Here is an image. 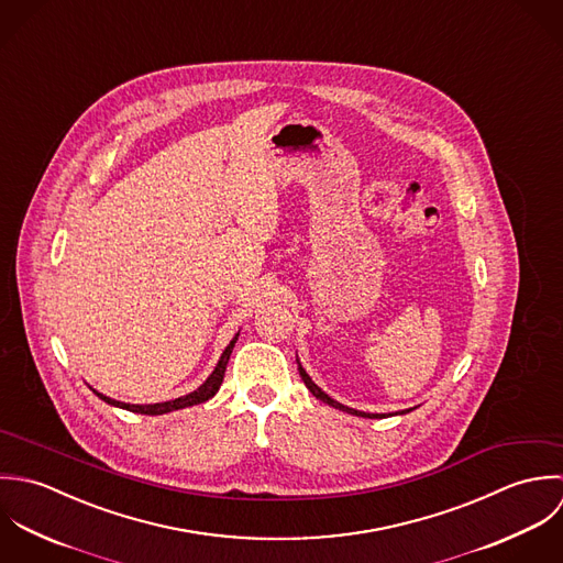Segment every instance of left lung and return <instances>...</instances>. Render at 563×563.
<instances>
[{"label": "left lung", "instance_id": "left-lung-1", "mask_svg": "<svg viewBox=\"0 0 563 563\" xmlns=\"http://www.w3.org/2000/svg\"><path fill=\"white\" fill-rule=\"evenodd\" d=\"M298 369H300V376H302V380H305V385L309 387V391L318 398V400H322V402H327V405H331V407H335V409H339V411H345V413H352V416H358V418H385L383 413H365V411H356V409H350V407H345V405H341V402H338V400H333L329 394H324L313 380H311V376L305 372V367L300 365V361H298ZM416 409V407H413ZM411 409H405V411H398L400 416L402 413H409Z\"/></svg>", "mask_w": 563, "mask_h": 563}]
</instances>
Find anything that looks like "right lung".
I'll use <instances>...</instances> for the list:
<instances>
[{"label": "right lung", "instance_id": "obj_1", "mask_svg": "<svg viewBox=\"0 0 563 563\" xmlns=\"http://www.w3.org/2000/svg\"><path fill=\"white\" fill-rule=\"evenodd\" d=\"M236 338H239V333L225 345V350L222 352V356H220L216 369L211 372V376H209L196 391H191V394H187V396H180V398H176V400L156 402V405H128V402L113 400V398H109V396H104V394H100V391H96V389H93V394H96L98 398H102L104 402L113 405V407L132 411V413H143V416H163V413H169V411H178V409H185V407H194V405L207 402L209 398H213V396L218 394V389H220V385H222V380H224L225 365H228V358H230V354H232V347H234V343H236Z\"/></svg>", "mask_w": 563, "mask_h": 563}]
</instances>
